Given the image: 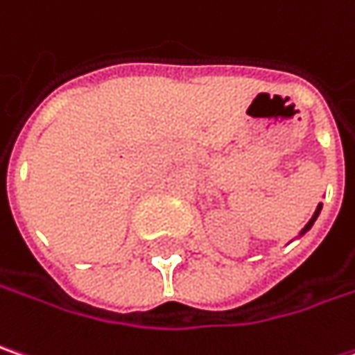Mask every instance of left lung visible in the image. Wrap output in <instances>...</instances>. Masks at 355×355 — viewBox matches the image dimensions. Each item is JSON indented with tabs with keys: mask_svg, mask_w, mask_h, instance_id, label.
I'll use <instances>...</instances> for the list:
<instances>
[{
	"mask_svg": "<svg viewBox=\"0 0 355 355\" xmlns=\"http://www.w3.org/2000/svg\"><path fill=\"white\" fill-rule=\"evenodd\" d=\"M320 211H322V205H320V207H318V209H315V213H313V217H311V220H309V223H307V225H305V229H303V233H305V231H307V229H311V225H313V220L318 219V215H320Z\"/></svg>",
	"mask_w": 355,
	"mask_h": 355,
	"instance_id": "obj_1",
	"label": "left lung"
}]
</instances>
